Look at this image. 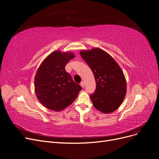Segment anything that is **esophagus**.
<instances>
[{"label": "esophagus", "mask_w": 159, "mask_h": 159, "mask_svg": "<svg viewBox=\"0 0 159 159\" xmlns=\"http://www.w3.org/2000/svg\"><path fill=\"white\" fill-rule=\"evenodd\" d=\"M80 85L84 88V86H85V82H84V81H81V83H80Z\"/></svg>", "instance_id": "esophagus-1"}]
</instances>
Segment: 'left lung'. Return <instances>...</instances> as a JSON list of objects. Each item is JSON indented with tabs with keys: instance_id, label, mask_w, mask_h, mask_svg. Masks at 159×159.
<instances>
[{
	"instance_id": "1",
	"label": "left lung",
	"mask_w": 159,
	"mask_h": 159,
	"mask_svg": "<svg viewBox=\"0 0 159 159\" xmlns=\"http://www.w3.org/2000/svg\"><path fill=\"white\" fill-rule=\"evenodd\" d=\"M89 66L96 81V89L90 94L95 108L104 113L116 110L126 92V83L122 70L111 57L98 48L80 52Z\"/></svg>"
}]
</instances>
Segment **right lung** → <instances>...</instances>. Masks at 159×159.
<instances>
[{
	"label": "right lung",
	"mask_w": 159,
	"mask_h": 159,
	"mask_svg": "<svg viewBox=\"0 0 159 159\" xmlns=\"http://www.w3.org/2000/svg\"><path fill=\"white\" fill-rule=\"evenodd\" d=\"M74 55L54 52L44 60L35 75L36 97L47 108L61 111L77 98L82 87L65 70V66Z\"/></svg>",
	"instance_id": "obj_1"
}]
</instances>
